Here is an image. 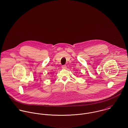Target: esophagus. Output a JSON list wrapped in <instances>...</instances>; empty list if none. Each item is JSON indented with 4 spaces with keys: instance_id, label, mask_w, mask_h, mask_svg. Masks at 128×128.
<instances>
[{
    "instance_id": "obj_1",
    "label": "esophagus",
    "mask_w": 128,
    "mask_h": 128,
    "mask_svg": "<svg viewBox=\"0 0 128 128\" xmlns=\"http://www.w3.org/2000/svg\"><path fill=\"white\" fill-rule=\"evenodd\" d=\"M66 68H67V66H66V65H64V66H62V68L64 69V70L66 69Z\"/></svg>"
}]
</instances>
